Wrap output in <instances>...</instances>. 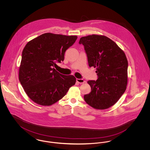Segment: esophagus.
<instances>
[{
	"instance_id": "1",
	"label": "esophagus",
	"mask_w": 150,
	"mask_h": 150,
	"mask_svg": "<svg viewBox=\"0 0 150 150\" xmlns=\"http://www.w3.org/2000/svg\"><path fill=\"white\" fill-rule=\"evenodd\" d=\"M76 81L79 84H83L86 82L85 80L83 79H76Z\"/></svg>"
}]
</instances>
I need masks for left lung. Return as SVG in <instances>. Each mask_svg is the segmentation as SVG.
Instances as JSON below:
<instances>
[{
  "label": "left lung",
  "mask_w": 150,
  "mask_h": 150,
  "mask_svg": "<svg viewBox=\"0 0 150 150\" xmlns=\"http://www.w3.org/2000/svg\"><path fill=\"white\" fill-rule=\"evenodd\" d=\"M83 44L90 67H96L98 79L89 80L91 92L84 95L89 105L104 110L113 106L125 92L128 82V60L124 52L105 36L82 37Z\"/></svg>",
  "instance_id": "1"
}]
</instances>
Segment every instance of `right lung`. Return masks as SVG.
Wrapping results in <instances>:
<instances>
[{"label":"right lung","instance_id":"obj_1","mask_svg":"<svg viewBox=\"0 0 150 150\" xmlns=\"http://www.w3.org/2000/svg\"><path fill=\"white\" fill-rule=\"evenodd\" d=\"M77 36L45 33L31 40L22 53L19 80L29 98L36 103L50 106L61 100L76 83L73 75L54 69L64 60V53Z\"/></svg>","mask_w":150,"mask_h":150}]
</instances>
